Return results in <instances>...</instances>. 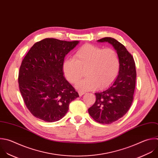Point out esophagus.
<instances>
[{
    "mask_svg": "<svg viewBox=\"0 0 158 158\" xmlns=\"http://www.w3.org/2000/svg\"><path fill=\"white\" fill-rule=\"evenodd\" d=\"M78 93H79V96H82V95H84V94L85 93V92L82 91V90H79V91H78Z\"/></svg>",
    "mask_w": 158,
    "mask_h": 158,
    "instance_id": "1",
    "label": "esophagus"
}]
</instances>
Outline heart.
<instances>
[{
    "mask_svg": "<svg viewBox=\"0 0 158 158\" xmlns=\"http://www.w3.org/2000/svg\"><path fill=\"white\" fill-rule=\"evenodd\" d=\"M73 58L63 61V72L66 79L75 84L82 78L85 71L87 78L77 85L80 90L106 89L115 81L119 74L120 61L114 49L85 44L76 51Z\"/></svg>",
    "mask_w": 158,
    "mask_h": 158,
    "instance_id": "1",
    "label": "heart"
}]
</instances>
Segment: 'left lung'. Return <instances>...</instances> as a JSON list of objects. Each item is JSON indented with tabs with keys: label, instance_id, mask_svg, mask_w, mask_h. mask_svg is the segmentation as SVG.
<instances>
[{
	"label": "left lung",
	"instance_id": "1",
	"mask_svg": "<svg viewBox=\"0 0 158 158\" xmlns=\"http://www.w3.org/2000/svg\"><path fill=\"white\" fill-rule=\"evenodd\" d=\"M97 41L108 42L114 47L120 58V68L112 86L95 94V102L88 112L95 122L110 124L123 117L131 106L136 77L135 63L125 46L117 40L105 37Z\"/></svg>",
	"mask_w": 158,
	"mask_h": 158
}]
</instances>
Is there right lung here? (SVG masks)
<instances>
[{
	"mask_svg": "<svg viewBox=\"0 0 158 158\" xmlns=\"http://www.w3.org/2000/svg\"><path fill=\"white\" fill-rule=\"evenodd\" d=\"M78 43L45 38L35 43L22 60L19 87L34 117L47 122L58 121L68 112L70 103L79 97L62 69L65 56Z\"/></svg>",
	"mask_w": 158,
	"mask_h": 158,
	"instance_id": "add662e5",
	"label": "right lung"
}]
</instances>
